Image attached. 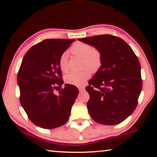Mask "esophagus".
Returning a JSON list of instances; mask_svg holds the SVG:
<instances>
[{"mask_svg": "<svg viewBox=\"0 0 157 157\" xmlns=\"http://www.w3.org/2000/svg\"><path fill=\"white\" fill-rule=\"evenodd\" d=\"M78 89H79V91H84V86L78 87Z\"/></svg>", "mask_w": 157, "mask_h": 157, "instance_id": "esophagus-1", "label": "esophagus"}]
</instances>
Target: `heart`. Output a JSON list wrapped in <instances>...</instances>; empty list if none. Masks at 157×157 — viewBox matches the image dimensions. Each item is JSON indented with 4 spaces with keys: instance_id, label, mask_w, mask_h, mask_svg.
<instances>
[{
    "instance_id": "1",
    "label": "heart",
    "mask_w": 157,
    "mask_h": 157,
    "mask_svg": "<svg viewBox=\"0 0 157 157\" xmlns=\"http://www.w3.org/2000/svg\"><path fill=\"white\" fill-rule=\"evenodd\" d=\"M71 52L76 56L83 58L82 65L84 68H89L93 72L97 71L102 64V55L100 52L89 44L76 42L71 46ZM59 66L63 73L68 72V63L66 53H63L59 58ZM91 77V71L88 68L80 72H71L65 77V81L74 86H83L86 81Z\"/></svg>"
}]
</instances>
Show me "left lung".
<instances>
[{"label":"left lung","instance_id":"left-lung-1","mask_svg":"<svg viewBox=\"0 0 157 157\" xmlns=\"http://www.w3.org/2000/svg\"><path fill=\"white\" fill-rule=\"evenodd\" d=\"M98 49L102 64L86 87L89 113L98 123H122L136 109L142 90L140 65L132 48L118 36L103 34L79 39Z\"/></svg>","mask_w":157,"mask_h":157}]
</instances>
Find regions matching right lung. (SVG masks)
<instances>
[{
  "mask_svg": "<svg viewBox=\"0 0 157 157\" xmlns=\"http://www.w3.org/2000/svg\"><path fill=\"white\" fill-rule=\"evenodd\" d=\"M74 39H50L39 42L28 50L17 75L20 102L28 118L36 126L53 129L68 121L78 89L65 84L59 94L54 90L62 87L59 60Z\"/></svg>",
  "mask_w": 157,
  "mask_h": 157,
  "instance_id": "1",
  "label": "right lung"
}]
</instances>
